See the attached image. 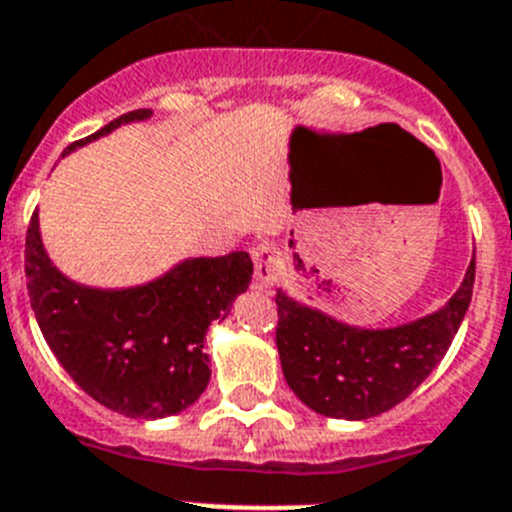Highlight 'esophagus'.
I'll list each match as a JSON object with an SVG mask.
<instances>
[{
	"label": "esophagus",
	"mask_w": 512,
	"mask_h": 512,
	"mask_svg": "<svg viewBox=\"0 0 512 512\" xmlns=\"http://www.w3.org/2000/svg\"><path fill=\"white\" fill-rule=\"evenodd\" d=\"M252 262H255V278L262 288H270V285L278 283L283 260H280V250L275 242H260V245L252 250Z\"/></svg>",
	"instance_id": "esophagus-1"
}]
</instances>
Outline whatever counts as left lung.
Wrapping results in <instances>:
<instances>
[{
    "label": "left lung",
    "instance_id": "1",
    "mask_svg": "<svg viewBox=\"0 0 512 512\" xmlns=\"http://www.w3.org/2000/svg\"><path fill=\"white\" fill-rule=\"evenodd\" d=\"M472 285L475 255L442 308L389 328L351 326L280 288L275 341L285 381L323 417L358 422L389 412L437 369L470 308Z\"/></svg>",
    "mask_w": 512,
    "mask_h": 512
}]
</instances>
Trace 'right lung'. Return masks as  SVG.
Returning a JSON list of instances; mask_svg holds the SVG:
<instances>
[{"instance_id":"right-lung-1","label":"right lung","mask_w":512,"mask_h":512,"mask_svg":"<svg viewBox=\"0 0 512 512\" xmlns=\"http://www.w3.org/2000/svg\"><path fill=\"white\" fill-rule=\"evenodd\" d=\"M151 116V108L123 113L62 156ZM25 272L37 326L75 384L123 417L164 419L189 409L207 389V331L250 288L252 260L247 252L186 257L148 283L93 288L57 270L35 212Z\"/></svg>"}]
</instances>
